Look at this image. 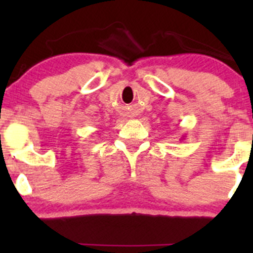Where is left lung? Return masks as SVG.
<instances>
[{
	"label": "left lung",
	"mask_w": 253,
	"mask_h": 253,
	"mask_svg": "<svg viewBox=\"0 0 253 253\" xmlns=\"http://www.w3.org/2000/svg\"><path fill=\"white\" fill-rule=\"evenodd\" d=\"M182 137H183V136H182Z\"/></svg>",
	"instance_id": "8db88e82"
}]
</instances>
